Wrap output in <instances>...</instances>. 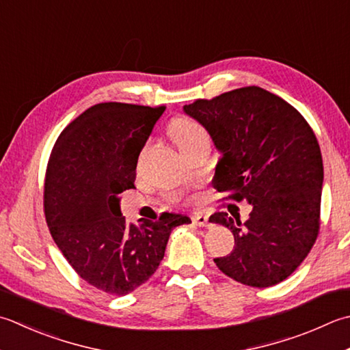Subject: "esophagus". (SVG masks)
I'll use <instances>...</instances> for the list:
<instances>
[{"mask_svg":"<svg viewBox=\"0 0 350 350\" xmlns=\"http://www.w3.org/2000/svg\"><path fill=\"white\" fill-rule=\"evenodd\" d=\"M193 223L196 226H200V228H206L208 226V217L202 214V212H196V214L193 215Z\"/></svg>","mask_w":350,"mask_h":350,"instance_id":"obj_1","label":"esophagus"}]
</instances>
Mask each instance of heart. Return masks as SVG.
I'll list each match as a JSON object with an SVG mask.
<instances>
[{"label": "heart", "mask_w": 350, "mask_h": 350, "mask_svg": "<svg viewBox=\"0 0 350 350\" xmlns=\"http://www.w3.org/2000/svg\"><path fill=\"white\" fill-rule=\"evenodd\" d=\"M170 135L176 146L179 147L180 152L188 150L191 146H194L197 141L206 138L204 129L198 122L189 118H177L170 126Z\"/></svg>", "instance_id": "b5f03b06"}]
</instances>
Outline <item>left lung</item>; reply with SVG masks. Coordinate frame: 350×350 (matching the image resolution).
Here are the masks:
<instances>
[{
	"mask_svg": "<svg viewBox=\"0 0 350 350\" xmlns=\"http://www.w3.org/2000/svg\"><path fill=\"white\" fill-rule=\"evenodd\" d=\"M183 112L208 130L221 153L214 188L252 206L244 223L238 212L209 217L235 238L234 250L214 262L244 285L282 282L302 264L320 229L323 161L312 129L285 100L258 86L196 100Z\"/></svg>",
	"mask_w": 350,
	"mask_h": 350,
	"instance_id": "obj_1",
	"label": "left lung"
}]
</instances>
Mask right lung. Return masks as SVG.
<instances>
[{"label":"right lung","mask_w":350,"mask_h":350,"mask_svg":"<svg viewBox=\"0 0 350 350\" xmlns=\"http://www.w3.org/2000/svg\"><path fill=\"white\" fill-rule=\"evenodd\" d=\"M165 106L100 103L60 133L48 161L44 208L54 243L95 288L126 296L152 278L182 214L127 224L120 194L135 188L136 163Z\"/></svg>","instance_id":"right-lung-1"}]
</instances>
